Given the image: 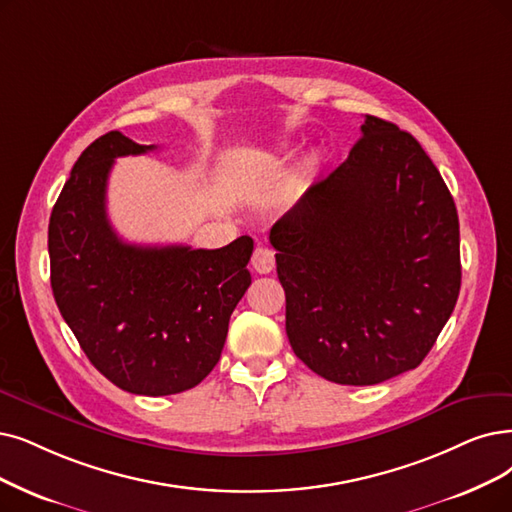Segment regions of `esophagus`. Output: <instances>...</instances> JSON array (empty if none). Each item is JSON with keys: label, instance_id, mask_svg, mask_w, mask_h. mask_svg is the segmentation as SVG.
<instances>
[{"label": "esophagus", "instance_id": "obj_1", "mask_svg": "<svg viewBox=\"0 0 512 512\" xmlns=\"http://www.w3.org/2000/svg\"><path fill=\"white\" fill-rule=\"evenodd\" d=\"M252 269L260 275H267L275 269V252L269 248V245L258 243L256 250L252 254Z\"/></svg>", "mask_w": 512, "mask_h": 512}]
</instances>
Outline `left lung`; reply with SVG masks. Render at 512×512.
I'll return each instance as SVG.
<instances>
[{
    "label": "left lung",
    "instance_id": "8db88e82",
    "mask_svg": "<svg viewBox=\"0 0 512 512\" xmlns=\"http://www.w3.org/2000/svg\"><path fill=\"white\" fill-rule=\"evenodd\" d=\"M296 357L336 384L422 363L460 294L454 197L420 142L365 115L349 159L271 229Z\"/></svg>",
    "mask_w": 512,
    "mask_h": 512
}]
</instances>
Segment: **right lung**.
<instances>
[{"mask_svg":"<svg viewBox=\"0 0 512 512\" xmlns=\"http://www.w3.org/2000/svg\"><path fill=\"white\" fill-rule=\"evenodd\" d=\"M153 149L121 132L96 138L54 203L48 252L58 311L92 365L128 393L163 397L214 370L252 283L254 241L241 235L218 250L121 241L107 218L113 161Z\"/></svg>","mask_w":512,"mask_h":512,"instance_id":"obj_1","label":"right lung"}]
</instances>
